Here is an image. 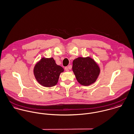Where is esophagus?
I'll list each match as a JSON object with an SVG mask.
<instances>
[{"instance_id": "obj_1", "label": "esophagus", "mask_w": 134, "mask_h": 134, "mask_svg": "<svg viewBox=\"0 0 134 134\" xmlns=\"http://www.w3.org/2000/svg\"><path fill=\"white\" fill-rule=\"evenodd\" d=\"M64 69H65V70L66 71H67V72L69 71V67H65Z\"/></svg>"}]
</instances>
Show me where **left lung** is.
Masks as SVG:
<instances>
[{"label": "left lung", "instance_id": "obj_1", "mask_svg": "<svg viewBox=\"0 0 134 134\" xmlns=\"http://www.w3.org/2000/svg\"><path fill=\"white\" fill-rule=\"evenodd\" d=\"M72 70L77 81L85 86L94 83L100 71L98 64L90 57L75 59L73 61Z\"/></svg>", "mask_w": 134, "mask_h": 134}]
</instances>
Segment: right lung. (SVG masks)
Wrapping results in <instances>:
<instances>
[{"label":"right lung","mask_w":134,"mask_h":134,"mask_svg":"<svg viewBox=\"0 0 134 134\" xmlns=\"http://www.w3.org/2000/svg\"><path fill=\"white\" fill-rule=\"evenodd\" d=\"M64 69L56 63L53 58H42L35 64L34 74L39 84L52 87L57 83L60 74Z\"/></svg>","instance_id":"obj_1"}]
</instances>
